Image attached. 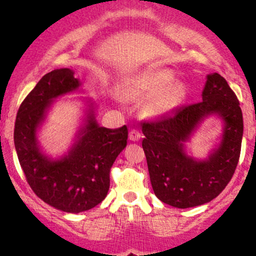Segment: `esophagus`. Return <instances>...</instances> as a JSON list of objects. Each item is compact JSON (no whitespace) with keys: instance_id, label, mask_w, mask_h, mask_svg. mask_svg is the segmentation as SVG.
Wrapping results in <instances>:
<instances>
[{"instance_id":"esophagus-1","label":"esophagus","mask_w":256,"mask_h":256,"mask_svg":"<svg viewBox=\"0 0 256 256\" xmlns=\"http://www.w3.org/2000/svg\"><path fill=\"white\" fill-rule=\"evenodd\" d=\"M140 136H142V134H140L138 129H132V130L129 132V139H130L132 142H138Z\"/></svg>"}]
</instances>
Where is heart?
Masks as SVG:
<instances>
[{
    "instance_id": "obj_1",
    "label": "heart",
    "mask_w": 256,
    "mask_h": 256,
    "mask_svg": "<svg viewBox=\"0 0 256 256\" xmlns=\"http://www.w3.org/2000/svg\"><path fill=\"white\" fill-rule=\"evenodd\" d=\"M174 73L167 68H149L134 74L123 84V95L129 101L145 102L144 114L150 117H162L171 114L183 100L182 84L173 83Z\"/></svg>"
}]
</instances>
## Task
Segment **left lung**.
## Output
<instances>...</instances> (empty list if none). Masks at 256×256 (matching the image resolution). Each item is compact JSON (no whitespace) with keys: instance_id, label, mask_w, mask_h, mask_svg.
I'll use <instances>...</instances> for the list:
<instances>
[{"instance_id":"left-lung-1","label":"left lung","mask_w":256,"mask_h":256,"mask_svg":"<svg viewBox=\"0 0 256 256\" xmlns=\"http://www.w3.org/2000/svg\"><path fill=\"white\" fill-rule=\"evenodd\" d=\"M225 120L219 149L205 162H195L182 150L196 126L210 114ZM142 149L154 193L164 204L186 208L211 202L234 174L243 138V114L234 92L218 73L208 76L202 101L176 108L152 122H144Z\"/></svg>"}]
</instances>
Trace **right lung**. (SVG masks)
I'll return each mask as SVG.
<instances>
[{
  "mask_svg": "<svg viewBox=\"0 0 256 256\" xmlns=\"http://www.w3.org/2000/svg\"><path fill=\"white\" fill-rule=\"evenodd\" d=\"M70 68L45 74L19 106L14 126V145L26 182L46 204L64 212L90 210L106 198L110 172L127 146V126L98 127L92 110L70 155L51 161L40 152L36 129L52 100L74 92L79 80Z\"/></svg>",
  "mask_w": 256,
  "mask_h": 256,
  "instance_id": "obj_1",
  "label": "right lung"
}]
</instances>
